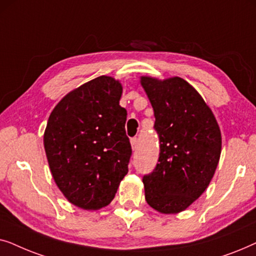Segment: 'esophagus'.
Masks as SVG:
<instances>
[{"label":"esophagus","instance_id":"34e87169","mask_svg":"<svg viewBox=\"0 0 256 256\" xmlns=\"http://www.w3.org/2000/svg\"><path fill=\"white\" fill-rule=\"evenodd\" d=\"M130 144H132V150H136V149H138V138H132Z\"/></svg>","mask_w":256,"mask_h":256}]
</instances>
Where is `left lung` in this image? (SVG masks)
I'll use <instances>...</instances> for the list:
<instances>
[{
  "mask_svg": "<svg viewBox=\"0 0 256 256\" xmlns=\"http://www.w3.org/2000/svg\"><path fill=\"white\" fill-rule=\"evenodd\" d=\"M160 136L158 163L143 177L146 200L163 214L190 208L211 183L222 154V132L211 108L180 76H142Z\"/></svg>",
  "mask_w": 256,
  "mask_h": 256,
  "instance_id": "8db88e82",
  "label": "left lung"
}]
</instances>
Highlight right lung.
Returning <instances> with one entry per match:
<instances>
[{"label":"right lung","mask_w":256,"mask_h":256,"mask_svg":"<svg viewBox=\"0 0 256 256\" xmlns=\"http://www.w3.org/2000/svg\"><path fill=\"white\" fill-rule=\"evenodd\" d=\"M120 80L100 76L68 92L48 116L43 142L51 174L76 208L96 211L113 200L128 174L132 146Z\"/></svg>","instance_id":"obj_1"}]
</instances>
